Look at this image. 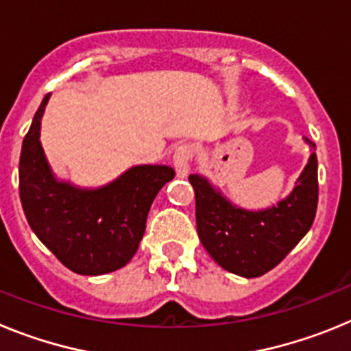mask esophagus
<instances>
[{
    "label": "esophagus",
    "instance_id": "obj_1",
    "mask_svg": "<svg viewBox=\"0 0 351 351\" xmlns=\"http://www.w3.org/2000/svg\"><path fill=\"white\" fill-rule=\"evenodd\" d=\"M195 147L191 144H181L173 153V169L179 178H184L190 172L191 160H193Z\"/></svg>",
    "mask_w": 351,
    "mask_h": 351
}]
</instances>
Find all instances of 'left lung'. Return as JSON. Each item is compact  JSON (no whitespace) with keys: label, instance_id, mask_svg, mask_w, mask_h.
Wrapping results in <instances>:
<instances>
[{"label":"left lung","instance_id":"left-lung-1","mask_svg":"<svg viewBox=\"0 0 351 351\" xmlns=\"http://www.w3.org/2000/svg\"><path fill=\"white\" fill-rule=\"evenodd\" d=\"M313 151L315 142L308 141ZM195 191L197 232L214 262L228 272L258 278L274 269L315 221L318 160L313 153L297 186L271 209L250 213L228 204L200 176H190Z\"/></svg>","mask_w":351,"mask_h":351}]
</instances>
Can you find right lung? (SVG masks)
I'll return each instance as SVG.
<instances>
[{
  "instance_id": "add662e5",
  "label": "right lung",
  "mask_w": 351,
  "mask_h": 351,
  "mask_svg": "<svg viewBox=\"0 0 351 351\" xmlns=\"http://www.w3.org/2000/svg\"><path fill=\"white\" fill-rule=\"evenodd\" d=\"M27 130L19 160V195L31 230L64 267L100 276L125 267L137 253L158 191L176 172L165 165L133 167L100 190H77L52 178L40 145V119Z\"/></svg>"
}]
</instances>
